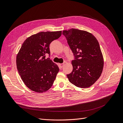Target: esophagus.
<instances>
[{
    "label": "esophagus",
    "mask_w": 123,
    "mask_h": 123,
    "mask_svg": "<svg viewBox=\"0 0 123 123\" xmlns=\"http://www.w3.org/2000/svg\"><path fill=\"white\" fill-rule=\"evenodd\" d=\"M59 65L60 68H62L63 67V66H64V63H61V64H59Z\"/></svg>",
    "instance_id": "esophagus-1"
}]
</instances>
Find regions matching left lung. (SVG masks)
Wrapping results in <instances>:
<instances>
[{"label": "left lung", "instance_id": "left-lung-1", "mask_svg": "<svg viewBox=\"0 0 123 123\" xmlns=\"http://www.w3.org/2000/svg\"><path fill=\"white\" fill-rule=\"evenodd\" d=\"M62 34L74 56L73 70L67 75L69 81L75 86L88 88L98 79L104 65L99 43L89 32L72 28L63 30Z\"/></svg>", "mask_w": 123, "mask_h": 123}]
</instances>
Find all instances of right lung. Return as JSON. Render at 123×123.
I'll return each mask as SVG.
<instances>
[{
    "instance_id": "obj_1",
    "label": "right lung",
    "mask_w": 123,
    "mask_h": 123,
    "mask_svg": "<svg viewBox=\"0 0 123 123\" xmlns=\"http://www.w3.org/2000/svg\"><path fill=\"white\" fill-rule=\"evenodd\" d=\"M61 33V31L40 32L22 44L16 57L17 68L25 85L32 91L42 93L52 86L59 69L50 59L49 45ZM46 55L49 57L45 59Z\"/></svg>"
}]
</instances>
